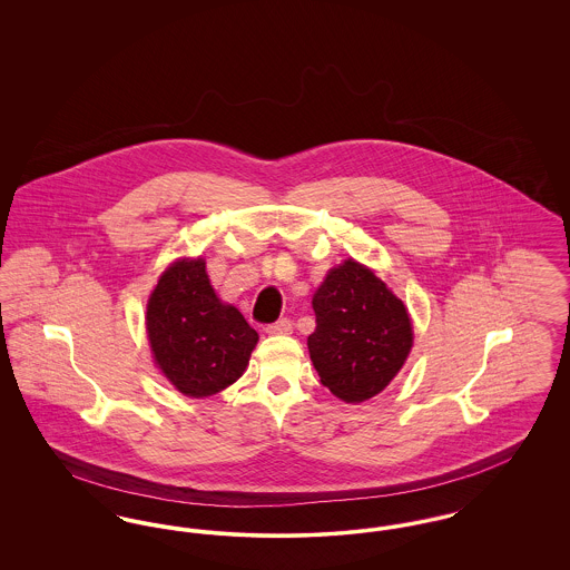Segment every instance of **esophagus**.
Masks as SVG:
<instances>
[{
	"instance_id": "34e87169",
	"label": "esophagus",
	"mask_w": 570,
	"mask_h": 570,
	"mask_svg": "<svg viewBox=\"0 0 570 570\" xmlns=\"http://www.w3.org/2000/svg\"><path fill=\"white\" fill-rule=\"evenodd\" d=\"M267 333L269 335H288V333H293V321L279 318V321H275L272 325H267Z\"/></svg>"
}]
</instances>
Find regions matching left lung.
Returning <instances> with one entry per match:
<instances>
[{"label":"left lung","instance_id":"8db88e82","mask_svg":"<svg viewBox=\"0 0 570 570\" xmlns=\"http://www.w3.org/2000/svg\"><path fill=\"white\" fill-rule=\"evenodd\" d=\"M312 305L316 328L307 348L321 382L348 404L379 395L412 348L404 303L351 258L328 272Z\"/></svg>","mask_w":570,"mask_h":570}]
</instances>
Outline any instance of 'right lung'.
<instances>
[{
  "label": "right lung",
  "mask_w": 570,
  "mask_h": 570,
  "mask_svg": "<svg viewBox=\"0 0 570 570\" xmlns=\"http://www.w3.org/2000/svg\"><path fill=\"white\" fill-rule=\"evenodd\" d=\"M147 333L164 376L184 395L209 397L245 372L258 333L217 298L205 261H179L147 303Z\"/></svg>",
  "instance_id": "right-lung-1"
}]
</instances>
